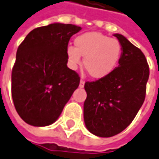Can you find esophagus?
Returning <instances> with one entry per match:
<instances>
[{
	"label": "esophagus",
	"mask_w": 159,
	"mask_h": 159,
	"mask_svg": "<svg viewBox=\"0 0 159 159\" xmlns=\"http://www.w3.org/2000/svg\"><path fill=\"white\" fill-rule=\"evenodd\" d=\"M84 85H85V80H84L83 79H81V80H80V88L84 87Z\"/></svg>",
	"instance_id": "esophagus-1"
}]
</instances>
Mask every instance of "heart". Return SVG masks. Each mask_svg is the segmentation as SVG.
Listing matches in <instances>:
<instances>
[{"label": "heart", "instance_id": "heart-1", "mask_svg": "<svg viewBox=\"0 0 159 159\" xmlns=\"http://www.w3.org/2000/svg\"><path fill=\"white\" fill-rule=\"evenodd\" d=\"M122 54V46L117 39L99 32H86L74 38V46L66 48L68 65L75 70L81 63L90 77L102 79L117 66Z\"/></svg>", "mask_w": 159, "mask_h": 159}]
</instances>
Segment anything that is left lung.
Listing matches in <instances>:
<instances>
[{
	"label": "left lung",
	"instance_id": "8db88e82",
	"mask_svg": "<svg viewBox=\"0 0 159 159\" xmlns=\"http://www.w3.org/2000/svg\"><path fill=\"white\" fill-rule=\"evenodd\" d=\"M114 36L122 46L119 66L107 77L85 83V124L101 137L116 136L131 123L144 102L150 75L141 50L122 35Z\"/></svg>",
	"mask_w": 159,
	"mask_h": 159
}]
</instances>
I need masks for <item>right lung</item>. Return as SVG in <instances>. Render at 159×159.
Here are the masks:
<instances>
[{
    "instance_id": "1",
    "label": "right lung",
    "mask_w": 159,
    "mask_h": 159,
    "mask_svg": "<svg viewBox=\"0 0 159 159\" xmlns=\"http://www.w3.org/2000/svg\"><path fill=\"white\" fill-rule=\"evenodd\" d=\"M80 30L73 24L52 23L34 29L19 45L11 93L16 112L28 124H52L79 87V74L67 67L66 48Z\"/></svg>"
}]
</instances>
